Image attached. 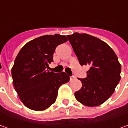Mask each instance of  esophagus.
<instances>
[{
  "label": "esophagus",
  "instance_id": "esophagus-1",
  "mask_svg": "<svg viewBox=\"0 0 128 128\" xmlns=\"http://www.w3.org/2000/svg\"><path fill=\"white\" fill-rule=\"evenodd\" d=\"M75 76H70V81H72L73 80H75Z\"/></svg>",
  "mask_w": 128,
  "mask_h": 128
}]
</instances>
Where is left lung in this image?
<instances>
[{"label":"left lung","instance_id":"left-lung-1","mask_svg":"<svg viewBox=\"0 0 128 128\" xmlns=\"http://www.w3.org/2000/svg\"><path fill=\"white\" fill-rule=\"evenodd\" d=\"M67 38L80 64L89 65L85 79H79L82 86L75 92L82 104L93 107L104 104L115 90L121 80V64L110 46L86 34L74 33Z\"/></svg>","mask_w":128,"mask_h":128}]
</instances>
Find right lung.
Instances as JSON below:
<instances>
[{
  "mask_svg": "<svg viewBox=\"0 0 128 128\" xmlns=\"http://www.w3.org/2000/svg\"><path fill=\"white\" fill-rule=\"evenodd\" d=\"M68 40L59 34L45 35L29 41L16 56L12 68L13 84L19 99L29 109L41 111L55 103L60 86L69 76L48 71V64L59 44Z\"/></svg>",
  "mask_w": 128,
  "mask_h": 128,
  "instance_id": "add662e5",
  "label": "right lung"
}]
</instances>
